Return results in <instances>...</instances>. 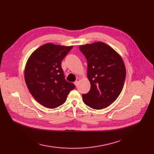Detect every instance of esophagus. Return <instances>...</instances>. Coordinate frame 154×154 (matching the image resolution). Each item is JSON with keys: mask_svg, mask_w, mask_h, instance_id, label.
Here are the masks:
<instances>
[{"mask_svg": "<svg viewBox=\"0 0 154 154\" xmlns=\"http://www.w3.org/2000/svg\"><path fill=\"white\" fill-rule=\"evenodd\" d=\"M79 81H80V79H79V78H77V79H76V80H75V82H74V84H75L76 86H77L78 84H79Z\"/></svg>", "mask_w": 154, "mask_h": 154, "instance_id": "obj_1", "label": "esophagus"}]
</instances>
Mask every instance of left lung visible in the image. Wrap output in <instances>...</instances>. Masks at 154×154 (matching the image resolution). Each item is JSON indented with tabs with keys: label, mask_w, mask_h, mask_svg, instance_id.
<instances>
[{
	"label": "left lung",
	"mask_w": 154,
	"mask_h": 154,
	"mask_svg": "<svg viewBox=\"0 0 154 154\" xmlns=\"http://www.w3.org/2000/svg\"><path fill=\"white\" fill-rule=\"evenodd\" d=\"M87 61L90 91L82 94L84 102L94 109L106 108L122 92L126 70L123 59L115 50L102 42L79 46Z\"/></svg>",
	"instance_id": "1"
}]
</instances>
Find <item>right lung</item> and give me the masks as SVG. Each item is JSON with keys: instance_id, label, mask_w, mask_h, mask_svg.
<instances>
[{"instance_id": "right-lung-1", "label": "right lung", "mask_w": 154, "mask_h": 154, "mask_svg": "<svg viewBox=\"0 0 154 154\" xmlns=\"http://www.w3.org/2000/svg\"><path fill=\"white\" fill-rule=\"evenodd\" d=\"M73 46L47 43L32 52L24 77L32 97L43 106L54 109L63 104L75 85L65 79L61 62Z\"/></svg>"}]
</instances>
